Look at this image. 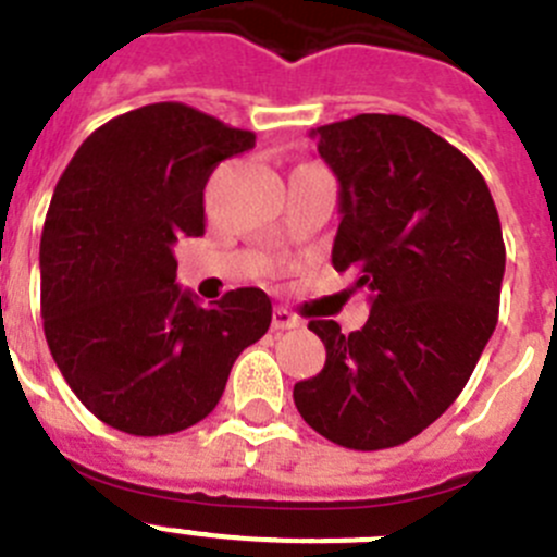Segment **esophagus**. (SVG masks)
Returning <instances> with one entry per match:
<instances>
[{"label":"esophagus","instance_id":"34e87169","mask_svg":"<svg viewBox=\"0 0 557 557\" xmlns=\"http://www.w3.org/2000/svg\"><path fill=\"white\" fill-rule=\"evenodd\" d=\"M301 321L294 315L290 310H285V307H277V310L272 312V329L274 332H285V329H299Z\"/></svg>","mask_w":557,"mask_h":557}]
</instances>
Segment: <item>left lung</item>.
Returning <instances> with one entry per match:
<instances>
[{
    "mask_svg": "<svg viewBox=\"0 0 557 557\" xmlns=\"http://www.w3.org/2000/svg\"><path fill=\"white\" fill-rule=\"evenodd\" d=\"M339 182L332 263L370 290L359 332L310 321L326 364L296 383L301 419L356 451L405 444L460 397L498 323L506 247L476 165L424 124L359 113L310 129Z\"/></svg>",
    "mask_w": 557,
    "mask_h": 557,
    "instance_id": "obj_1",
    "label": "left lung"
}]
</instances>
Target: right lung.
Here are the masks:
<instances>
[{
    "label": "right lung",
    "mask_w": 557,
    "mask_h": 557,
    "mask_svg": "<svg viewBox=\"0 0 557 557\" xmlns=\"http://www.w3.org/2000/svg\"><path fill=\"white\" fill-rule=\"evenodd\" d=\"M256 147L185 102H152L86 138L59 176L40 239L48 348L75 397L129 435L207 419L236 356L272 323L261 288L196 305L176 285L174 242L203 234V187Z\"/></svg>",
    "instance_id": "1"
}]
</instances>
